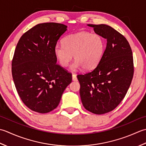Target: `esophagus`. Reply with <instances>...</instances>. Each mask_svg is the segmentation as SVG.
Returning a JSON list of instances; mask_svg holds the SVG:
<instances>
[{
	"label": "esophagus",
	"mask_w": 146,
	"mask_h": 146,
	"mask_svg": "<svg viewBox=\"0 0 146 146\" xmlns=\"http://www.w3.org/2000/svg\"><path fill=\"white\" fill-rule=\"evenodd\" d=\"M72 81H77V76H76V74H72Z\"/></svg>",
	"instance_id": "34e87169"
}]
</instances>
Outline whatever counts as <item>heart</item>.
<instances>
[{
  "instance_id": "obj_1",
  "label": "heart",
  "mask_w": 146,
  "mask_h": 146,
  "mask_svg": "<svg viewBox=\"0 0 146 146\" xmlns=\"http://www.w3.org/2000/svg\"><path fill=\"white\" fill-rule=\"evenodd\" d=\"M105 47V41L102 36L83 31L67 36L63 44H56L54 55L62 67H67L74 55L76 60L71 65V69L76 70L82 67L91 70L100 63Z\"/></svg>"
}]
</instances>
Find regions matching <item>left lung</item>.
<instances>
[{
	"instance_id": "1",
	"label": "left lung",
	"mask_w": 146,
	"mask_h": 146,
	"mask_svg": "<svg viewBox=\"0 0 146 146\" xmlns=\"http://www.w3.org/2000/svg\"><path fill=\"white\" fill-rule=\"evenodd\" d=\"M88 26L106 39V47L97 66L77 77L83 106L93 113L102 115L114 110L127 93L133 75L132 52L126 38L111 26Z\"/></svg>"
}]
</instances>
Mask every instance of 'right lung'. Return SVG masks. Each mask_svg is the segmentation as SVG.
I'll list each match as a JSON object with an SVG mask.
<instances>
[{
  "label": "right lung",
  "instance_id": "right-lung-1",
  "mask_svg": "<svg viewBox=\"0 0 146 146\" xmlns=\"http://www.w3.org/2000/svg\"><path fill=\"white\" fill-rule=\"evenodd\" d=\"M67 26L55 23L36 25L19 39L12 61V75L22 102L45 113L58 105L72 75L56 64L54 47Z\"/></svg>",
  "mask_w": 146,
  "mask_h": 146
}]
</instances>
